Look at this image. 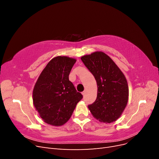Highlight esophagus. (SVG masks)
I'll return each instance as SVG.
<instances>
[{"mask_svg": "<svg viewBox=\"0 0 159 159\" xmlns=\"http://www.w3.org/2000/svg\"><path fill=\"white\" fill-rule=\"evenodd\" d=\"M82 93V95L84 96L85 95V93H86V91H83V92L82 93Z\"/></svg>", "mask_w": 159, "mask_h": 159, "instance_id": "esophagus-1", "label": "esophagus"}]
</instances>
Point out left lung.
I'll return each mask as SVG.
<instances>
[{"label":"left lung","mask_w":159,"mask_h":159,"mask_svg":"<svg viewBox=\"0 0 159 159\" xmlns=\"http://www.w3.org/2000/svg\"><path fill=\"white\" fill-rule=\"evenodd\" d=\"M98 85L95 102L88 105L99 121L110 123L121 116L128 102L129 88L123 72L107 54L95 52L81 57Z\"/></svg>","instance_id":"1"}]
</instances>
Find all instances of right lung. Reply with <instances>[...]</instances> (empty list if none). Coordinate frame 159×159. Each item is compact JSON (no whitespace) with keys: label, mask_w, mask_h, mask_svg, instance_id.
Masks as SVG:
<instances>
[{"label":"right lung","mask_w":159,"mask_h":159,"mask_svg":"<svg viewBox=\"0 0 159 159\" xmlns=\"http://www.w3.org/2000/svg\"><path fill=\"white\" fill-rule=\"evenodd\" d=\"M75 61L67 56L53 58L42 71L34 88V105L44 121L51 125L66 123L83 98L69 80Z\"/></svg>","instance_id":"1"}]
</instances>
